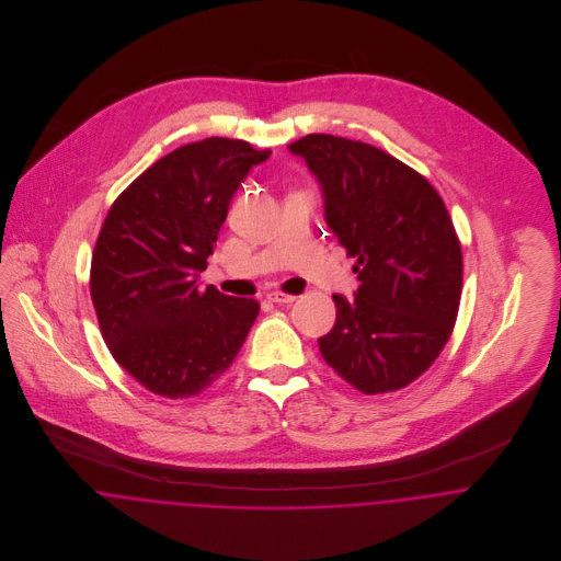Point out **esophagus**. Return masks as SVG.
Masks as SVG:
<instances>
[{"instance_id": "1", "label": "esophagus", "mask_w": 561, "mask_h": 561, "mask_svg": "<svg viewBox=\"0 0 561 561\" xmlns=\"http://www.w3.org/2000/svg\"><path fill=\"white\" fill-rule=\"evenodd\" d=\"M267 300L276 302V305H291L296 300V296H289V294H283V291H270Z\"/></svg>"}]
</instances>
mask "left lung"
<instances>
[{"label": "left lung", "mask_w": 561, "mask_h": 561, "mask_svg": "<svg viewBox=\"0 0 561 561\" xmlns=\"http://www.w3.org/2000/svg\"><path fill=\"white\" fill-rule=\"evenodd\" d=\"M289 151L307 161L328 229L356 259L354 298L334 294L323 360L376 396L416 380L445 347L460 307L462 250L438 192L393 156L309 134Z\"/></svg>", "instance_id": "left-lung-1"}]
</instances>
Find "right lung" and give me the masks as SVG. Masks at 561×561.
I'll use <instances>...</instances> for the list:
<instances>
[{
    "label": "right lung",
    "instance_id": "add662e5",
    "mask_svg": "<svg viewBox=\"0 0 561 561\" xmlns=\"http://www.w3.org/2000/svg\"><path fill=\"white\" fill-rule=\"evenodd\" d=\"M272 151L207 138L145 170L110 207L92 252L90 296L116 363L161 398L198 396L236 360L259 316L252 298L205 291L229 205Z\"/></svg>",
    "mask_w": 561,
    "mask_h": 561
}]
</instances>
